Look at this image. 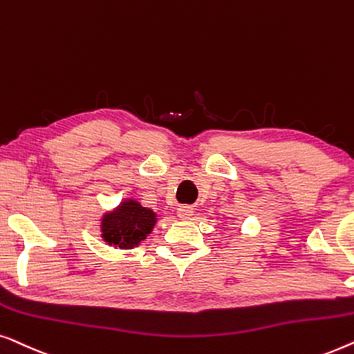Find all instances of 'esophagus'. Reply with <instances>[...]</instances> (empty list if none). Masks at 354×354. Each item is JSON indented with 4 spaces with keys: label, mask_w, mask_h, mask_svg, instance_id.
Masks as SVG:
<instances>
[{
    "label": "esophagus",
    "mask_w": 354,
    "mask_h": 354,
    "mask_svg": "<svg viewBox=\"0 0 354 354\" xmlns=\"http://www.w3.org/2000/svg\"><path fill=\"white\" fill-rule=\"evenodd\" d=\"M176 215H178L179 220L187 221V220H191L192 215H194V208L192 207H187V205L179 207L178 212H176Z\"/></svg>",
    "instance_id": "esophagus-1"
}]
</instances>
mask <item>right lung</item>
<instances>
[{
  "label": "right lung",
  "instance_id": "1",
  "mask_svg": "<svg viewBox=\"0 0 354 354\" xmlns=\"http://www.w3.org/2000/svg\"><path fill=\"white\" fill-rule=\"evenodd\" d=\"M157 213L144 207L138 198L128 197L99 218L101 239L109 247L131 250L141 245L157 225Z\"/></svg>",
  "mask_w": 354,
  "mask_h": 354
}]
</instances>
